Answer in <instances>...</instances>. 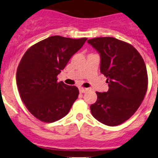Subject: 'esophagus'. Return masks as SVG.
Returning <instances> with one entry per match:
<instances>
[{"instance_id": "34e87169", "label": "esophagus", "mask_w": 158, "mask_h": 158, "mask_svg": "<svg viewBox=\"0 0 158 158\" xmlns=\"http://www.w3.org/2000/svg\"><path fill=\"white\" fill-rule=\"evenodd\" d=\"M87 90H88V89L87 88H84V87H80L79 88V91L81 92V93H85V92H87Z\"/></svg>"}]
</instances>
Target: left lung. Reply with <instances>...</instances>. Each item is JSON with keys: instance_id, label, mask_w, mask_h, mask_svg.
Masks as SVG:
<instances>
[{"instance_id": "8db88e82", "label": "left lung", "mask_w": 158, "mask_h": 158, "mask_svg": "<svg viewBox=\"0 0 158 158\" xmlns=\"http://www.w3.org/2000/svg\"><path fill=\"white\" fill-rule=\"evenodd\" d=\"M100 54L101 74L107 77V92H96L90 105L95 119L107 126L122 124L140 107L148 89V73L143 59L129 44L110 37L87 40Z\"/></svg>"}]
</instances>
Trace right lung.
I'll list each match as a JSON object with an SVG mask.
<instances>
[{"label": "right lung", "instance_id": "right-lung-1", "mask_svg": "<svg viewBox=\"0 0 158 158\" xmlns=\"http://www.w3.org/2000/svg\"><path fill=\"white\" fill-rule=\"evenodd\" d=\"M87 38L51 36L26 51L17 70V86L21 100L35 118L52 123L66 116L79 90L57 82V76Z\"/></svg>", "mask_w": 158, "mask_h": 158}]
</instances>
